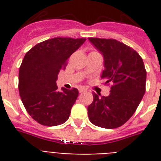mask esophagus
<instances>
[{"mask_svg":"<svg viewBox=\"0 0 161 161\" xmlns=\"http://www.w3.org/2000/svg\"><path fill=\"white\" fill-rule=\"evenodd\" d=\"M78 91H79V93H85L86 91H87V89L84 88H80L78 89Z\"/></svg>","mask_w":161,"mask_h":161,"instance_id":"obj_1","label":"esophagus"}]
</instances>
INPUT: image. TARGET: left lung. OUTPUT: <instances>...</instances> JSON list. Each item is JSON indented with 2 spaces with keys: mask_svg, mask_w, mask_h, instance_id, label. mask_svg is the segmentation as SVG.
Returning a JSON list of instances; mask_svg holds the SVG:
<instances>
[{
  "mask_svg": "<svg viewBox=\"0 0 161 161\" xmlns=\"http://www.w3.org/2000/svg\"><path fill=\"white\" fill-rule=\"evenodd\" d=\"M88 40L103 57L101 78L112 83L109 95L93 93L88 107L89 120L96 126L114 129L135 114L145 93L146 71L141 57L134 49L114 39Z\"/></svg>",
  "mask_w": 161,
  "mask_h": 161,
  "instance_id": "obj_1",
  "label": "left lung"
}]
</instances>
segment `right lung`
I'll return each instance as SVG.
<instances>
[{
    "label": "right lung",
    "mask_w": 161,
    "mask_h": 161,
    "mask_svg": "<svg viewBox=\"0 0 161 161\" xmlns=\"http://www.w3.org/2000/svg\"><path fill=\"white\" fill-rule=\"evenodd\" d=\"M85 38L55 37L36 44L19 69V93L30 116L45 126L65 123L78 96L77 88L58 90L56 81L70 56Z\"/></svg>",
    "instance_id": "1"
}]
</instances>
